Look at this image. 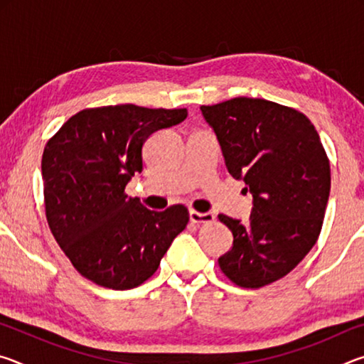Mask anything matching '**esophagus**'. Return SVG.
I'll return each instance as SVG.
<instances>
[{"instance_id":"esophagus-1","label":"esophagus","mask_w":364,"mask_h":364,"mask_svg":"<svg viewBox=\"0 0 364 364\" xmlns=\"http://www.w3.org/2000/svg\"><path fill=\"white\" fill-rule=\"evenodd\" d=\"M189 220L191 223H212L215 220V215L210 212H205V213H200V212H196V210H189Z\"/></svg>"}]
</instances>
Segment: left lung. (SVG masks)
<instances>
[{
  "label": "left lung",
  "instance_id": "8db88e82",
  "mask_svg": "<svg viewBox=\"0 0 364 364\" xmlns=\"http://www.w3.org/2000/svg\"><path fill=\"white\" fill-rule=\"evenodd\" d=\"M226 168L252 194L249 221L220 213L232 247L218 258L234 284L258 289L284 278L316 244L331 191L319 134L299 110L258 97L202 106Z\"/></svg>",
  "mask_w": 364,
  "mask_h": 364
}]
</instances>
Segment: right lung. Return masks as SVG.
Returning a JSON list of instances; mask_svg holds the SVG:
<instances>
[{"instance_id":"obj_1","label":"right lung","mask_w":364,"mask_h":364,"mask_svg":"<svg viewBox=\"0 0 364 364\" xmlns=\"http://www.w3.org/2000/svg\"><path fill=\"white\" fill-rule=\"evenodd\" d=\"M186 117V109L134 104L85 109L48 141L41 159L48 225L86 279L114 291L138 287L186 228L184 205L154 212L125 194L143 170L146 139Z\"/></svg>"}]
</instances>
